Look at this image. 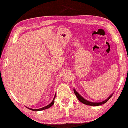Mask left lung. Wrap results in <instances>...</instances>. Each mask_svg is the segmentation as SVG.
<instances>
[{"label":"left lung","instance_id":"left-lung-1","mask_svg":"<svg viewBox=\"0 0 128 128\" xmlns=\"http://www.w3.org/2000/svg\"><path fill=\"white\" fill-rule=\"evenodd\" d=\"M74 90V94H75V95H76V96H77V98H78V100L81 102H82V103H84V104H86V105H88V106H99V105H101V104H104V103H106L109 100V99L111 98V97L112 96V95H110V96L108 97V98L106 99V100H105L104 101H103V102H99V103H93V102H88V100H85V99L84 98H82V97L81 96V95H80L75 90V89H74L73 90Z\"/></svg>","mask_w":128,"mask_h":128}]
</instances>
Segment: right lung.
<instances>
[{
	"label": "right lung",
	"instance_id": "right-lung-1",
	"mask_svg": "<svg viewBox=\"0 0 128 128\" xmlns=\"http://www.w3.org/2000/svg\"><path fill=\"white\" fill-rule=\"evenodd\" d=\"M55 97H54V99H53L52 102H51L50 104H48V106H46V107H43V108H40V109H36V110H34V109H31V108H29V110H32V111H42V110H44L47 109V108H50V107H51V106L54 104V102H55V100H55Z\"/></svg>",
	"mask_w": 128,
	"mask_h": 128
}]
</instances>
